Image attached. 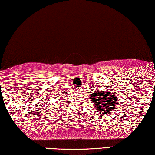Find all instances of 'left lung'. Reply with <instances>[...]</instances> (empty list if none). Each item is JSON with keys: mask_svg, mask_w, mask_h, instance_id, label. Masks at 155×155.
<instances>
[{"mask_svg": "<svg viewBox=\"0 0 155 155\" xmlns=\"http://www.w3.org/2000/svg\"><path fill=\"white\" fill-rule=\"evenodd\" d=\"M91 100L95 105V108L100 114H108L110 111H113L117 104L116 94L114 92L99 91L93 95L91 96Z\"/></svg>", "mask_w": 155, "mask_h": 155, "instance_id": "left-lung-1", "label": "left lung"}]
</instances>
